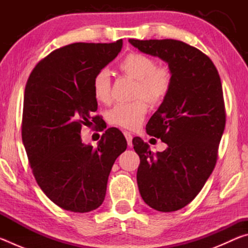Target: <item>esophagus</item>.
<instances>
[{"instance_id": "obj_1", "label": "esophagus", "mask_w": 248, "mask_h": 248, "mask_svg": "<svg viewBox=\"0 0 248 248\" xmlns=\"http://www.w3.org/2000/svg\"><path fill=\"white\" fill-rule=\"evenodd\" d=\"M124 137H125V140H127L128 145L131 146L132 145V134L130 133V132H128V131H124Z\"/></svg>"}]
</instances>
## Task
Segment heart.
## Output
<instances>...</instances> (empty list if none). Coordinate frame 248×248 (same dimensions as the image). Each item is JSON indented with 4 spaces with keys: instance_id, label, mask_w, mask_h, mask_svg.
Returning <instances> with one entry per match:
<instances>
[{
    "instance_id": "b5f03b06",
    "label": "heart",
    "mask_w": 248,
    "mask_h": 248,
    "mask_svg": "<svg viewBox=\"0 0 248 248\" xmlns=\"http://www.w3.org/2000/svg\"><path fill=\"white\" fill-rule=\"evenodd\" d=\"M119 69L137 81L133 97H143L151 105H158L170 93L173 75L169 66L156 65L155 59L140 52H130L119 62ZM94 98L99 103L110 99V79L106 70H100L92 82ZM148 111L144 99L117 104L108 112L109 123L117 127L133 130L141 124Z\"/></svg>"
}]
</instances>
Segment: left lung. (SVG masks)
<instances>
[{"instance_id": "8db88e82", "label": "left lung", "mask_w": 248, "mask_h": 248, "mask_svg": "<svg viewBox=\"0 0 248 248\" xmlns=\"http://www.w3.org/2000/svg\"><path fill=\"white\" fill-rule=\"evenodd\" d=\"M129 43L165 61L173 75L169 95L146 124L148 134L167 149L154 154L138 137L132 144L140 156L137 182L142 199L157 211H176L195 199L216 166L225 127L220 75L208 56L183 41Z\"/></svg>"}]
</instances>
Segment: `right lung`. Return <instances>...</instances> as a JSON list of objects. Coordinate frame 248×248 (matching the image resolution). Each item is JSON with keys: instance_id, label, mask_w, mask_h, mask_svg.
<instances>
[{"instance_id": "1", "label": "right lung", "mask_w": 248, "mask_h": 248, "mask_svg": "<svg viewBox=\"0 0 248 248\" xmlns=\"http://www.w3.org/2000/svg\"><path fill=\"white\" fill-rule=\"evenodd\" d=\"M121 48V39L65 46L43 59L26 84L22 139L29 165L45 195L68 211L90 212L103 203L111 167L127 149L118 129L106 130L96 149L81 139L83 125L97 118L93 78Z\"/></svg>"}]
</instances>
